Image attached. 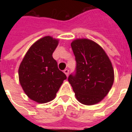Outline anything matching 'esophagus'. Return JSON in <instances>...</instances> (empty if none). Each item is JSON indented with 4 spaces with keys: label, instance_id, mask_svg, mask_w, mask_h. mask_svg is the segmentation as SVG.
I'll list each match as a JSON object with an SVG mask.
<instances>
[{
    "label": "esophagus",
    "instance_id": "34e87169",
    "mask_svg": "<svg viewBox=\"0 0 132 132\" xmlns=\"http://www.w3.org/2000/svg\"><path fill=\"white\" fill-rule=\"evenodd\" d=\"M64 72L66 74V75L67 77L68 76V73H69V70L68 69H65V70H64Z\"/></svg>",
    "mask_w": 132,
    "mask_h": 132
}]
</instances>
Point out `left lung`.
I'll return each mask as SVG.
<instances>
[{
  "label": "left lung",
  "instance_id": "8db88e82",
  "mask_svg": "<svg viewBox=\"0 0 132 132\" xmlns=\"http://www.w3.org/2000/svg\"><path fill=\"white\" fill-rule=\"evenodd\" d=\"M76 70L68 77L77 99L91 105L100 102L112 86V65L104 50L88 39H77L71 43Z\"/></svg>",
  "mask_w": 132,
  "mask_h": 132
}]
</instances>
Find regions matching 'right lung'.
Wrapping results in <instances>:
<instances>
[{
	"mask_svg": "<svg viewBox=\"0 0 132 132\" xmlns=\"http://www.w3.org/2000/svg\"><path fill=\"white\" fill-rule=\"evenodd\" d=\"M58 42L51 36L36 41L28 50L18 69L19 81L24 92L39 103L54 99L66 79L53 57Z\"/></svg>",
	"mask_w": 132,
	"mask_h": 132,
	"instance_id": "add662e5",
	"label": "right lung"
}]
</instances>
